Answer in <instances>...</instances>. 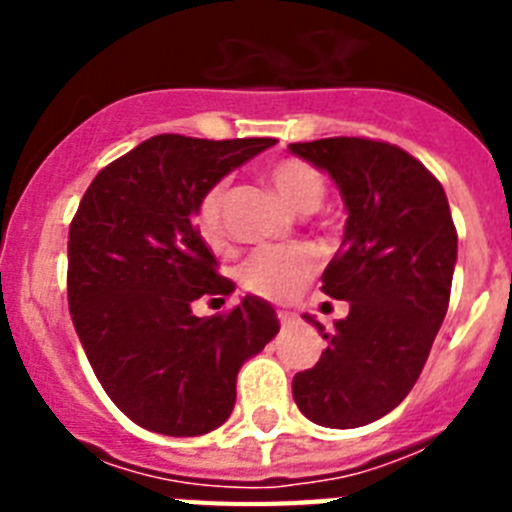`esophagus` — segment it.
<instances>
[{
  "mask_svg": "<svg viewBox=\"0 0 512 512\" xmlns=\"http://www.w3.org/2000/svg\"><path fill=\"white\" fill-rule=\"evenodd\" d=\"M277 315H279V323H282V325H289V323H295V320H297V315L292 310H279Z\"/></svg>",
  "mask_w": 512,
  "mask_h": 512,
  "instance_id": "34e87169",
  "label": "esophagus"
}]
</instances>
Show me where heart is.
Here are the masks:
<instances>
[{"mask_svg": "<svg viewBox=\"0 0 512 512\" xmlns=\"http://www.w3.org/2000/svg\"><path fill=\"white\" fill-rule=\"evenodd\" d=\"M266 179L277 189L289 207L297 212L318 210L325 197V182L318 171L300 158H279L266 169ZM225 207V182H217L205 192L197 205V228L202 238L212 246L223 243ZM318 269V256L305 246L292 248H259L243 261L238 279L243 289L264 300L284 302L300 292L307 279Z\"/></svg>", "mask_w": 512, "mask_h": 512, "instance_id": "obj_1", "label": "heart"}]
</instances>
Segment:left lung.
<instances>
[{"label":"left lung","instance_id":"obj_1","mask_svg":"<svg viewBox=\"0 0 512 512\" xmlns=\"http://www.w3.org/2000/svg\"><path fill=\"white\" fill-rule=\"evenodd\" d=\"M289 151L336 182L346 228L323 292L348 302L325 330L312 369L295 374L292 395L312 423L359 428L395 410L431 354L449 310L456 228L436 176L402 148L369 138L292 143Z\"/></svg>","mask_w":512,"mask_h":512}]
</instances>
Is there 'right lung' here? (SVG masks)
Listing matches in <instances>:
<instances>
[{
	"label": "right lung",
	"instance_id": "right-lung-1",
	"mask_svg": "<svg viewBox=\"0 0 512 512\" xmlns=\"http://www.w3.org/2000/svg\"><path fill=\"white\" fill-rule=\"evenodd\" d=\"M274 138L156 135L104 166L69 228V310L99 384L140 428L202 436L230 418L235 377L279 333L274 307L241 297L197 318L230 279L194 228L197 205Z\"/></svg>",
	"mask_w": 512,
	"mask_h": 512
}]
</instances>
